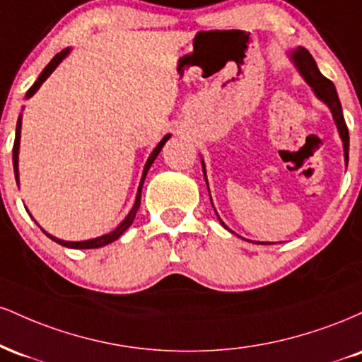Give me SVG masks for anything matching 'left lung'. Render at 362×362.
<instances>
[{
	"instance_id": "8db88e82",
	"label": "left lung",
	"mask_w": 362,
	"mask_h": 362,
	"mask_svg": "<svg viewBox=\"0 0 362 362\" xmlns=\"http://www.w3.org/2000/svg\"><path fill=\"white\" fill-rule=\"evenodd\" d=\"M289 57H291V61L294 62V66H296V69L300 71L301 76L305 78V81L308 83V85L311 86V90L315 91V95H317V97L323 103H327V107L330 109L332 115H334L335 126H337L340 139H342V143H344V160H346V165H347V161H349V129L346 126V120H344L342 105H340L339 95H337V90H335L334 83L320 73L317 62H315L313 57H311V54L306 51L305 47H296L294 51H291ZM202 172H204V178H206L204 161H202ZM206 184H207V178H206ZM207 189H209V187H207ZM209 197H211V194H209ZM211 204H213V201H211ZM219 221H221V219H219ZM221 224L226 228V230H230V228H228L223 221H221ZM231 233H233V231H231Z\"/></svg>"
}]
</instances>
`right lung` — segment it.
<instances>
[{"label": "right lung", "instance_id": "add662e5", "mask_svg": "<svg viewBox=\"0 0 362 362\" xmlns=\"http://www.w3.org/2000/svg\"><path fill=\"white\" fill-rule=\"evenodd\" d=\"M69 52H71V49H69V47H66L64 51H61L59 54H56V56H54L52 59H51V62H49V64L45 66V68H44V71L40 73V76L37 78V81L34 83V85L30 86V88H28L27 95H25V97H27V98H30L32 95H34L35 91L40 88V85H42V83H44L45 80H47L49 76H51V73L54 71V69L57 68V66H59V62H61L62 59H64V57L68 56ZM20 132H22V114L18 115V120H16V132H15V143H13V170H15V178H16V184H18V151H20ZM168 139H170V134L165 136V138L161 139L160 143H158V146H156L155 149H153V153H151V155H149L148 161H146V165H144V170H143V177H141V182H139V187H138V195H136V202H134V206H132V209L129 211V214L126 216V218H124V221L120 223L119 226L115 228L114 231H110V233H107V235H102V236H98V238L85 240V242H64V240H59V238H56V236L49 235L47 231H44V230H42L44 233L47 235L49 238H51V240H54V242H56V243H59V245H62V247H68V248H100V247H105V245H109V243H112V242H115V240H117L119 236L122 235L124 231H126L129 226H131L132 221H134V218H136V213H138V209H139V206H141V190H143L144 178H146L149 167H151V165H153V161L156 160V156L160 155L161 148L165 146V143H167Z\"/></svg>", "mask_w": 362, "mask_h": 362}]
</instances>
